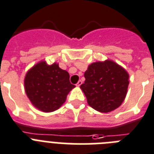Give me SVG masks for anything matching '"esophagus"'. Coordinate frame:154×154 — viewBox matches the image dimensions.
<instances>
[{
	"label": "esophagus",
	"instance_id": "obj_1",
	"mask_svg": "<svg viewBox=\"0 0 154 154\" xmlns=\"http://www.w3.org/2000/svg\"><path fill=\"white\" fill-rule=\"evenodd\" d=\"M81 84H82V81H79L77 83V85H76V86H77V87H80L81 85Z\"/></svg>",
	"mask_w": 154,
	"mask_h": 154
}]
</instances>
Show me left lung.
I'll use <instances>...</instances> for the list:
<instances>
[{
  "instance_id": "left-lung-1",
  "label": "left lung",
  "mask_w": 154,
  "mask_h": 154,
  "mask_svg": "<svg viewBox=\"0 0 154 154\" xmlns=\"http://www.w3.org/2000/svg\"><path fill=\"white\" fill-rule=\"evenodd\" d=\"M81 88L88 105L100 112H112L122 105L129 86V74L113 61L93 63L85 73Z\"/></svg>"
}]
</instances>
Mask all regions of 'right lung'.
<instances>
[{"label": "right lung", "instance_id": "right-lung-1", "mask_svg": "<svg viewBox=\"0 0 154 154\" xmlns=\"http://www.w3.org/2000/svg\"><path fill=\"white\" fill-rule=\"evenodd\" d=\"M75 87L69 82L67 71L53 63L40 62L28 71L25 92L35 108L45 112L57 110L65 102L68 93Z\"/></svg>", "mask_w": 154, "mask_h": 154}]
</instances>
